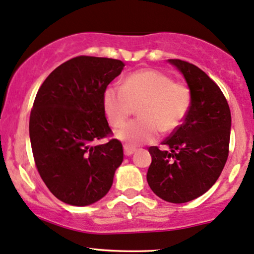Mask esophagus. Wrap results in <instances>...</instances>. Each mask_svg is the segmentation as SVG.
<instances>
[{"mask_svg":"<svg viewBox=\"0 0 254 254\" xmlns=\"http://www.w3.org/2000/svg\"><path fill=\"white\" fill-rule=\"evenodd\" d=\"M136 151V148L135 147H133V146H130V145H124V152H125V155L126 156H129V155H132L134 152Z\"/></svg>","mask_w":254,"mask_h":254,"instance_id":"esophagus-1","label":"esophagus"}]
</instances>
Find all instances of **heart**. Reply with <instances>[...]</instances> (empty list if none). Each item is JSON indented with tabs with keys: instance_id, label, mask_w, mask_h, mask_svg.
I'll return each mask as SVG.
<instances>
[{
	"instance_id": "b5f03b06",
	"label": "heart",
	"mask_w": 254,
	"mask_h": 254,
	"mask_svg": "<svg viewBox=\"0 0 254 254\" xmlns=\"http://www.w3.org/2000/svg\"><path fill=\"white\" fill-rule=\"evenodd\" d=\"M103 109L113 127L120 126L137 107L140 118L126 122L117 137L130 146L153 142L162 130L179 128L190 108L192 95L184 83L156 69H140L128 74L122 86L109 84L103 92Z\"/></svg>"
}]
</instances>
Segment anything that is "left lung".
<instances>
[{"instance_id": "8db88e82", "label": "left lung", "mask_w": 254, "mask_h": 254, "mask_svg": "<svg viewBox=\"0 0 254 254\" xmlns=\"http://www.w3.org/2000/svg\"><path fill=\"white\" fill-rule=\"evenodd\" d=\"M168 61L183 73L192 102L183 125L162 142L170 151L148 148L152 164L147 183L159 198L183 203L207 192L220 177L228 156L231 111L205 71L178 59Z\"/></svg>"}]
</instances>
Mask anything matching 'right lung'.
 <instances>
[{
	"label": "right lung",
	"instance_id": "obj_1",
	"mask_svg": "<svg viewBox=\"0 0 254 254\" xmlns=\"http://www.w3.org/2000/svg\"><path fill=\"white\" fill-rule=\"evenodd\" d=\"M124 67L115 59L76 56L53 70L36 94L29 120L34 160L61 201L87 206L111 190L124 160L122 143L95 142L113 134L102 98Z\"/></svg>",
	"mask_w": 254,
	"mask_h": 254
}]
</instances>
